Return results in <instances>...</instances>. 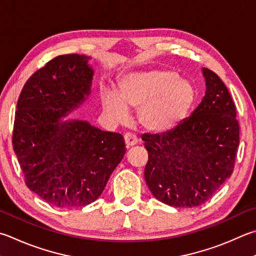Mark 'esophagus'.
Listing matches in <instances>:
<instances>
[{
  "label": "esophagus",
  "mask_w": 256,
  "mask_h": 256,
  "mask_svg": "<svg viewBox=\"0 0 256 256\" xmlns=\"http://www.w3.org/2000/svg\"><path fill=\"white\" fill-rule=\"evenodd\" d=\"M138 138L136 136H133V134H125L124 136V142H125V146H126V148H131L133 146H136V144L138 143Z\"/></svg>",
  "instance_id": "34e87169"
}]
</instances>
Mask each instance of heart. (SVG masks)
I'll return each instance as SVG.
<instances>
[{
	"mask_svg": "<svg viewBox=\"0 0 256 256\" xmlns=\"http://www.w3.org/2000/svg\"><path fill=\"white\" fill-rule=\"evenodd\" d=\"M197 102L192 82L172 69H148L126 74L118 92L105 90L102 105L118 123H126L130 110H138V120L146 132L162 134L187 120Z\"/></svg>",
	"mask_w": 256,
	"mask_h": 256,
	"instance_id": "heart-1",
	"label": "heart"
}]
</instances>
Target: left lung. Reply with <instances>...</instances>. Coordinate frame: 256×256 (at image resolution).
Returning a JSON list of instances; mask_svg holds the SVG:
<instances>
[{"label":"left lung","mask_w":256,"mask_h":256,"mask_svg":"<svg viewBox=\"0 0 256 256\" xmlns=\"http://www.w3.org/2000/svg\"><path fill=\"white\" fill-rule=\"evenodd\" d=\"M206 92L178 128L143 134L148 153L144 179L158 200L174 207H197L212 197L234 169L240 144L236 108L225 84L202 68Z\"/></svg>","instance_id":"8db88e82"}]
</instances>
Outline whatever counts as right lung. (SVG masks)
<instances>
[{"label":"right lung","mask_w":256,"mask_h":256,"mask_svg":"<svg viewBox=\"0 0 256 256\" xmlns=\"http://www.w3.org/2000/svg\"><path fill=\"white\" fill-rule=\"evenodd\" d=\"M90 60L58 56L28 80L18 100L13 150L28 188L54 207L95 202L126 152L120 133L67 118L90 98Z\"/></svg>","instance_id":"obj_1"}]
</instances>
